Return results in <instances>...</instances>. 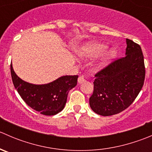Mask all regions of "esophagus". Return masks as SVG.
Wrapping results in <instances>:
<instances>
[{"instance_id":"obj_1","label":"esophagus","mask_w":152,"mask_h":152,"mask_svg":"<svg viewBox=\"0 0 152 152\" xmlns=\"http://www.w3.org/2000/svg\"><path fill=\"white\" fill-rule=\"evenodd\" d=\"M85 76H84L83 75H82V76H79V79H78V82H79V84L83 83V82H85Z\"/></svg>"}]
</instances>
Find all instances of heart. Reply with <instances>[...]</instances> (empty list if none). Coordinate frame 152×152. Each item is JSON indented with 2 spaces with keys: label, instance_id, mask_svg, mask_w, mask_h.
I'll return each mask as SVG.
<instances>
[{
  "label": "heart",
  "instance_id": "heart-1",
  "mask_svg": "<svg viewBox=\"0 0 152 152\" xmlns=\"http://www.w3.org/2000/svg\"><path fill=\"white\" fill-rule=\"evenodd\" d=\"M107 49V45L104 43L99 42H90L85 43L77 50V54L82 59L95 58L103 54ZM117 53V50L115 48L110 49L105 53L101 62V66L104 65L110 60L115 57Z\"/></svg>",
  "mask_w": 152,
  "mask_h": 152
}]
</instances>
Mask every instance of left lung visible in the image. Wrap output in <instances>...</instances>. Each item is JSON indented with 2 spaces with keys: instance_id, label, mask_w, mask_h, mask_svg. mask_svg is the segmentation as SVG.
<instances>
[{
  "instance_id": "left-lung-1",
  "label": "left lung",
  "mask_w": 152,
  "mask_h": 152,
  "mask_svg": "<svg viewBox=\"0 0 152 152\" xmlns=\"http://www.w3.org/2000/svg\"><path fill=\"white\" fill-rule=\"evenodd\" d=\"M126 56L113 61L95 75L92 110L102 116L118 114L128 108L141 90L145 65L141 48L126 39Z\"/></svg>"
}]
</instances>
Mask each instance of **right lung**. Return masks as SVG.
<instances>
[{"mask_svg":"<svg viewBox=\"0 0 152 152\" xmlns=\"http://www.w3.org/2000/svg\"><path fill=\"white\" fill-rule=\"evenodd\" d=\"M12 82L27 105L45 115H54L62 111L68 92L77 85V75L63 76L45 85H33L22 80L11 64Z\"/></svg>","mask_w":152,"mask_h":152,"instance_id":"add662e5","label":"right lung"}]
</instances>
